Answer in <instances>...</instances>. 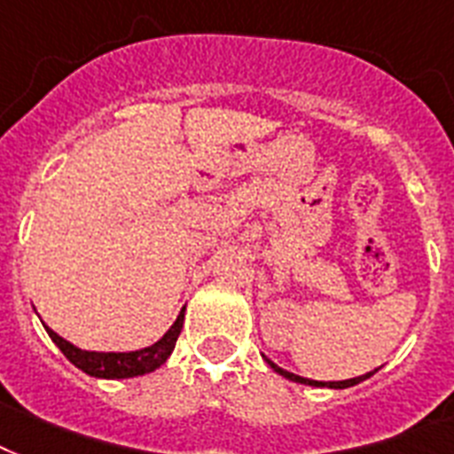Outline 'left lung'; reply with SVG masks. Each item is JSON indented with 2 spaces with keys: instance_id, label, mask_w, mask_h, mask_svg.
Segmentation results:
<instances>
[{
  "instance_id": "8db88e82",
  "label": "left lung",
  "mask_w": 454,
  "mask_h": 454,
  "mask_svg": "<svg viewBox=\"0 0 454 454\" xmlns=\"http://www.w3.org/2000/svg\"><path fill=\"white\" fill-rule=\"evenodd\" d=\"M265 362L272 367V370L277 372V374H282L284 379H289V381H296V384H305V386H317V388H350V386H357L360 381H364V379H370L374 372H367V374H362V377H355V379H346V381H312V379H305V377H298V374H294V372H286L282 370L279 364H275L272 360H267Z\"/></svg>"
}]
</instances>
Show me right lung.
Here are the masks:
<instances>
[{"label":"right lung","mask_w":454,"mask_h":454,"mask_svg":"<svg viewBox=\"0 0 454 454\" xmlns=\"http://www.w3.org/2000/svg\"><path fill=\"white\" fill-rule=\"evenodd\" d=\"M44 325V322H42ZM182 325H184V308L177 315V319L172 322V326L168 332L146 348H139V350H129V353H99V350H82V348L73 346L70 340H66L63 336L54 332V329H47L49 339L54 340L59 350H61L66 357H68L77 370H82L84 374L97 379H132L142 377V374H149V372H156L160 364H165V360L170 357L172 350H175V343H177V336L182 332Z\"/></svg>","instance_id":"right-lung-1"}]
</instances>
